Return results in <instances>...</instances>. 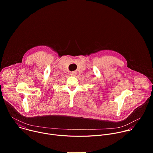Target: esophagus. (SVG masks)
I'll return each instance as SVG.
<instances>
[{"mask_svg":"<svg viewBox=\"0 0 153 153\" xmlns=\"http://www.w3.org/2000/svg\"><path fill=\"white\" fill-rule=\"evenodd\" d=\"M77 74V72L76 71H72L70 73V75L72 76H75Z\"/></svg>","mask_w":153,"mask_h":153,"instance_id":"1","label":"esophagus"}]
</instances>
